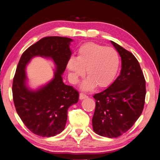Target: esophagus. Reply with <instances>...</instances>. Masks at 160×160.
<instances>
[{"label":"esophagus","mask_w":160,"mask_h":160,"mask_svg":"<svg viewBox=\"0 0 160 160\" xmlns=\"http://www.w3.org/2000/svg\"><path fill=\"white\" fill-rule=\"evenodd\" d=\"M87 97H88V96L86 95L85 94H83V93H80V94H79V99H87Z\"/></svg>","instance_id":"1"}]
</instances>
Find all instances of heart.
<instances>
[{"instance_id": "b5f03b06", "label": "heart", "mask_w": 160, "mask_h": 160, "mask_svg": "<svg viewBox=\"0 0 160 160\" xmlns=\"http://www.w3.org/2000/svg\"><path fill=\"white\" fill-rule=\"evenodd\" d=\"M119 66L120 56L116 49L94 42L81 46L76 58H70L67 62L73 83H77L86 70L88 78L82 84L85 90L91 89L96 85L99 88L108 87L114 80Z\"/></svg>"}]
</instances>
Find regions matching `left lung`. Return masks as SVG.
I'll list each match as a JSON object with an SVG mask.
<instances>
[{"label": "left lung", "instance_id": "1", "mask_svg": "<svg viewBox=\"0 0 160 160\" xmlns=\"http://www.w3.org/2000/svg\"><path fill=\"white\" fill-rule=\"evenodd\" d=\"M122 58L121 73L103 92L95 94L93 129L100 136L116 138L133 126L144 109L146 81L131 52L111 41Z\"/></svg>", "mask_w": 160, "mask_h": 160}]
</instances>
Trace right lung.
I'll use <instances>...</instances> for the list:
<instances>
[{
    "mask_svg": "<svg viewBox=\"0 0 160 160\" xmlns=\"http://www.w3.org/2000/svg\"><path fill=\"white\" fill-rule=\"evenodd\" d=\"M72 39L46 36L24 51L17 66L12 92L15 107L22 122L32 133L50 137L65 128L70 106L78 102V92L63 82L62 74L72 56L69 44ZM36 55L51 58L57 66L55 78L37 91L25 85V66Z\"/></svg>",
    "mask_w": 160,
    "mask_h": 160,
    "instance_id": "obj_1",
    "label": "right lung"
}]
</instances>
